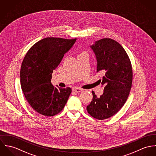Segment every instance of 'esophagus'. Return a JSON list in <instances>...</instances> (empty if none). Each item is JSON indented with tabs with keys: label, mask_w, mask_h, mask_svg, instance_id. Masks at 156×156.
I'll list each match as a JSON object with an SVG mask.
<instances>
[{
	"label": "esophagus",
	"mask_w": 156,
	"mask_h": 156,
	"mask_svg": "<svg viewBox=\"0 0 156 156\" xmlns=\"http://www.w3.org/2000/svg\"><path fill=\"white\" fill-rule=\"evenodd\" d=\"M84 90L81 88H78V87H75L73 88V91H75L76 93H80L81 91H83Z\"/></svg>",
	"instance_id": "obj_1"
}]
</instances>
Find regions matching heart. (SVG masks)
I'll return each mask as SVG.
<instances>
[{"label":"heart","instance_id":"obj_1","mask_svg":"<svg viewBox=\"0 0 156 156\" xmlns=\"http://www.w3.org/2000/svg\"><path fill=\"white\" fill-rule=\"evenodd\" d=\"M87 53L86 51H83V50H81V51H79V54H78V56H80V55H83V54H86Z\"/></svg>","mask_w":156,"mask_h":156}]
</instances>
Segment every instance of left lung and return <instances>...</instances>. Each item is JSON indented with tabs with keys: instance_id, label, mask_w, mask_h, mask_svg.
I'll return each instance as SVG.
<instances>
[{
	"instance_id": "1",
	"label": "left lung",
	"mask_w": 156,
	"mask_h": 156,
	"mask_svg": "<svg viewBox=\"0 0 156 156\" xmlns=\"http://www.w3.org/2000/svg\"><path fill=\"white\" fill-rule=\"evenodd\" d=\"M97 59V72H102L99 80L104 93L97 97L92 91L93 99L87 106L88 114L98 120L107 119L115 115L126 103L133 80L130 58L117 41L104 38L91 46Z\"/></svg>"
}]
</instances>
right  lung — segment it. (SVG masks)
<instances>
[{
    "label": "right lung",
    "instance_id": "add662e5",
    "mask_svg": "<svg viewBox=\"0 0 156 156\" xmlns=\"http://www.w3.org/2000/svg\"><path fill=\"white\" fill-rule=\"evenodd\" d=\"M76 40L45 37L35 43L23 60L20 70L21 89L28 103L41 115H57L68 100L71 88L54 86L51 80L53 70Z\"/></svg>",
    "mask_w": 156,
    "mask_h": 156
}]
</instances>
